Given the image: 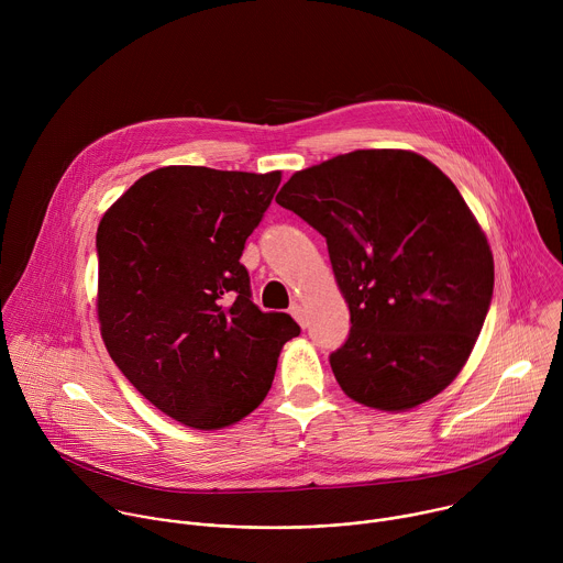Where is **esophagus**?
<instances>
[{
    "label": "esophagus",
    "mask_w": 563,
    "mask_h": 563,
    "mask_svg": "<svg viewBox=\"0 0 563 563\" xmlns=\"http://www.w3.org/2000/svg\"><path fill=\"white\" fill-rule=\"evenodd\" d=\"M289 311H291V316L296 318V323H298L300 328H307V318H305V311H302V307H300L298 302H294V305L289 307Z\"/></svg>",
    "instance_id": "1"
}]
</instances>
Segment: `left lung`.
<instances>
[{
	"mask_svg": "<svg viewBox=\"0 0 563 563\" xmlns=\"http://www.w3.org/2000/svg\"><path fill=\"white\" fill-rule=\"evenodd\" d=\"M276 202L328 240L352 330L330 356L356 404L406 412L467 363L493 300L488 238L454 183L406 148H358L296 172Z\"/></svg>",
	"mask_w": 563,
	"mask_h": 563,
	"instance_id": "left-lung-1",
	"label": "left lung"
}]
</instances>
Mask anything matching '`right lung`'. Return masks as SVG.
Masks as SVG:
<instances>
[{
    "label": "right lung",
    "mask_w": 563,
    "mask_h": 563,
    "mask_svg": "<svg viewBox=\"0 0 563 563\" xmlns=\"http://www.w3.org/2000/svg\"><path fill=\"white\" fill-rule=\"evenodd\" d=\"M280 172L174 165L133 183L98 227V320L131 385L194 430H220L267 396L289 313L252 302L240 263Z\"/></svg>",
    "instance_id": "1"
}]
</instances>
